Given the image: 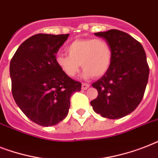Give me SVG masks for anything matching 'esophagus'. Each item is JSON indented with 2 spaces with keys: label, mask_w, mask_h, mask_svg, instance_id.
Returning <instances> with one entry per match:
<instances>
[{
  "label": "esophagus",
  "mask_w": 158,
  "mask_h": 158,
  "mask_svg": "<svg viewBox=\"0 0 158 158\" xmlns=\"http://www.w3.org/2000/svg\"><path fill=\"white\" fill-rule=\"evenodd\" d=\"M89 86H90V84H87V83H83L82 84V89L83 90H86V89H89Z\"/></svg>",
  "instance_id": "obj_1"
}]
</instances>
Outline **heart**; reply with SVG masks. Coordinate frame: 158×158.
I'll return each mask as SVG.
<instances>
[{
	"mask_svg": "<svg viewBox=\"0 0 158 158\" xmlns=\"http://www.w3.org/2000/svg\"><path fill=\"white\" fill-rule=\"evenodd\" d=\"M69 56L57 55V65L64 74L74 77L83 67L84 75L99 78L108 71L112 61V48L102 38L77 39L67 47Z\"/></svg>",
	"mask_w": 158,
	"mask_h": 158,
	"instance_id": "obj_1",
	"label": "heart"
}]
</instances>
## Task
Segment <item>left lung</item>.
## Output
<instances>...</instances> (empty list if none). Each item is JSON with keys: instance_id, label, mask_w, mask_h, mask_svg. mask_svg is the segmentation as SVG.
I'll use <instances>...</instances> for the list:
<instances>
[{"instance_id": "8db88e82", "label": "left lung", "mask_w": 158, "mask_h": 158, "mask_svg": "<svg viewBox=\"0 0 158 158\" xmlns=\"http://www.w3.org/2000/svg\"><path fill=\"white\" fill-rule=\"evenodd\" d=\"M94 34L110 43L112 61L108 71L92 84L98 94L90 104L102 117L122 118L136 109L144 95L149 75L144 49L130 34L117 29Z\"/></svg>"}]
</instances>
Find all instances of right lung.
I'll return each mask as SVG.
<instances>
[{"mask_svg": "<svg viewBox=\"0 0 158 158\" xmlns=\"http://www.w3.org/2000/svg\"><path fill=\"white\" fill-rule=\"evenodd\" d=\"M68 37L35 34L19 47L10 60L14 99L27 117L42 126L64 120L72 94L81 90V83L66 75L56 61V54Z\"/></svg>", "mask_w": 158, "mask_h": 158, "instance_id": "add662e5", "label": "right lung"}]
</instances>
